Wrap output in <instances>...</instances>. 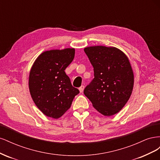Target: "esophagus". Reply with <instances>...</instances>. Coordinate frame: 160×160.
<instances>
[{
    "instance_id": "esophagus-1",
    "label": "esophagus",
    "mask_w": 160,
    "mask_h": 160,
    "mask_svg": "<svg viewBox=\"0 0 160 160\" xmlns=\"http://www.w3.org/2000/svg\"><path fill=\"white\" fill-rule=\"evenodd\" d=\"M83 89H84V86L83 85H81L80 88H79V90L80 91V93H82V92L83 91Z\"/></svg>"
}]
</instances>
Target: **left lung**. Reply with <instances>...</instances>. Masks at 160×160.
Masks as SVG:
<instances>
[{
	"mask_svg": "<svg viewBox=\"0 0 160 160\" xmlns=\"http://www.w3.org/2000/svg\"><path fill=\"white\" fill-rule=\"evenodd\" d=\"M84 51L93 67L94 79L83 93L100 113L113 115L124 107L133 91L134 76L129 59L113 47H88Z\"/></svg>",
	"mask_w": 160,
	"mask_h": 160,
	"instance_id": "left-lung-1",
	"label": "left lung"
}]
</instances>
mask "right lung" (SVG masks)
Wrapping results in <instances>:
<instances>
[{
    "instance_id": "obj_1",
    "label": "right lung",
    "mask_w": 160,
    "mask_h": 160,
    "mask_svg": "<svg viewBox=\"0 0 160 160\" xmlns=\"http://www.w3.org/2000/svg\"><path fill=\"white\" fill-rule=\"evenodd\" d=\"M74 57L73 48L47 51L37 58L31 67L28 78L31 98L47 117L61 118L79 93L65 72Z\"/></svg>"
}]
</instances>
